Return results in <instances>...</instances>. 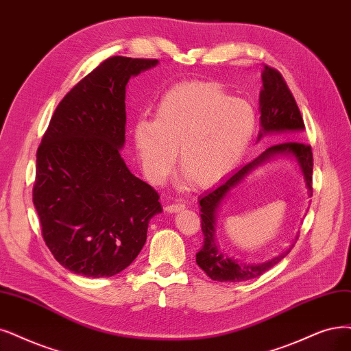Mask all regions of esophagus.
<instances>
[{
    "label": "esophagus",
    "instance_id": "obj_1",
    "mask_svg": "<svg viewBox=\"0 0 351 351\" xmlns=\"http://www.w3.org/2000/svg\"><path fill=\"white\" fill-rule=\"evenodd\" d=\"M184 208H185V205L184 204H179V202H173V204H169V205L165 206V210L167 213H178V211L184 210Z\"/></svg>",
    "mask_w": 351,
    "mask_h": 351
}]
</instances>
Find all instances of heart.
I'll return each instance as SVG.
<instances>
[{"label":"heart","instance_id":"heart-1","mask_svg":"<svg viewBox=\"0 0 351 351\" xmlns=\"http://www.w3.org/2000/svg\"><path fill=\"white\" fill-rule=\"evenodd\" d=\"M257 117L249 101L232 98L217 82L192 81L167 89L154 121L138 120L133 141L143 172L163 182L176 160L195 186L226 176L250 145Z\"/></svg>","mask_w":351,"mask_h":351}]
</instances>
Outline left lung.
Segmentation results:
<instances>
[{"mask_svg":"<svg viewBox=\"0 0 351 351\" xmlns=\"http://www.w3.org/2000/svg\"><path fill=\"white\" fill-rule=\"evenodd\" d=\"M263 89L261 93V125L262 132L258 134L261 138L265 133H296L305 128L304 120L296 101L285 82L283 76L275 68L265 64L262 72ZM275 154H292L298 160L301 171L304 173L306 186L313 195V169L314 158L313 149L309 145H304L301 141H283L279 145L267 147L257 159L244 165L224 180H221L215 188L199 197L201 205V227L204 234V244L197 253V265L205 271L206 276L218 282H243L254 279L263 275L266 270L274 267L291 250L282 253L280 256L271 258L270 262L250 265L239 262L236 258L228 257L223 250H219L215 241V211L226 198L227 192L236 186L240 180L247 175L257 165L267 160Z\"/></svg>","mask_w":351,"mask_h":351,"instance_id":"obj_1","label":"left lung"}]
</instances>
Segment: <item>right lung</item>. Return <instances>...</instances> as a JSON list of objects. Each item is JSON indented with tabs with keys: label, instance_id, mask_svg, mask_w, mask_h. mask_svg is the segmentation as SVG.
<instances>
[{
	"label": "right lung",
	"instance_id": "obj_1",
	"mask_svg": "<svg viewBox=\"0 0 351 351\" xmlns=\"http://www.w3.org/2000/svg\"><path fill=\"white\" fill-rule=\"evenodd\" d=\"M156 59L111 56L59 102L37 149L33 204L42 236L73 274L110 278L137 257L159 193L125 166V85Z\"/></svg>",
	"mask_w": 351,
	"mask_h": 351
}]
</instances>
